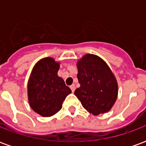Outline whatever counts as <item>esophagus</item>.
I'll return each mask as SVG.
<instances>
[{
	"label": "esophagus",
	"instance_id": "obj_1",
	"mask_svg": "<svg viewBox=\"0 0 146 146\" xmlns=\"http://www.w3.org/2000/svg\"><path fill=\"white\" fill-rule=\"evenodd\" d=\"M70 89H71L72 92H74V91H75V85H74V84H72V85L70 86Z\"/></svg>",
	"mask_w": 146,
	"mask_h": 146
}]
</instances>
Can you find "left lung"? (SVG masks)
I'll list each match as a JSON object with an SVG mask.
<instances>
[{
	"label": "left lung",
	"mask_w": 146,
	"mask_h": 146,
	"mask_svg": "<svg viewBox=\"0 0 146 146\" xmlns=\"http://www.w3.org/2000/svg\"><path fill=\"white\" fill-rule=\"evenodd\" d=\"M80 87L74 94L83 107L94 115L106 113L117 98V83L104 61L95 54L84 55L77 63Z\"/></svg>",
	"instance_id": "left-lung-1"
}]
</instances>
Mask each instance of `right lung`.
Here are the masks:
<instances>
[{
  "mask_svg": "<svg viewBox=\"0 0 146 146\" xmlns=\"http://www.w3.org/2000/svg\"><path fill=\"white\" fill-rule=\"evenodd\" d=\"M59 64L51 58H44L33 67L28 81L30 107L42 116H51L62 109V102L71 90L58 76Z\"/></svg>",
  "mask_w": 146,
  "mask_h": 146,
  "instance_id": "1",
  "label": "right lung"
}]
</instances>
